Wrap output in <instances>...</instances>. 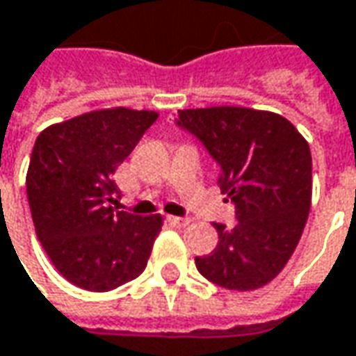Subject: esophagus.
<instances>
[{"mask_svg":"<svg viewBox=\"0 0 356 356\" xmlns=\"http://www.w3.org/2000/svg\"><path fill=\"white\" fill-rule=\"evenodd\" d=\"M169 220H171V224L177 226V228H185V226L191 224V218H183V216H171Z\"/></svg>","mask_w":356,"mask_h":356,"instance_id":"1","label":"esophagus"}]
</instances>
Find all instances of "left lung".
I'll list each match as a JSON object with an SVG mask.
<instances>
[{"label": "left lung", "mask_w": 356, "mask_h": 356, "mask_svg": "<svg viewBox=\"0 0 356 356\" xmlns=\"http://www.w3.org/2000/svg\"><path fill=\"white\" fill-rule=\"evenodd\" d=\"M220 165L218 185L236 207L234 228L214 224L216 249L198 273L222 289L265 286L292 257L312 204V154L294 124L269 111L209 107L179 111Z\"/></svg>", "instance_id": "1"}]
</instances>
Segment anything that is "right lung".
Returning a JSON list of instances; mask_svg holds the SVG:
<instances>
[{"label": "right lung", "instance_id": "right-lung-1", "mask_svg": "<svg viewBox=\"0 0 356 356\" xmlns=\"http://www.w3.org/2000/svg\"><path fill=\"white\" fill-rule=\"evenodd\" d=\"M156 118V111L101 108L36 138L26 171L36 238L58 273L79 289L107 292L146 269L163 220L117 210L113 175Z\"/></svg>", "mask_w": 356, "mask_h": 356}]
</instances>
